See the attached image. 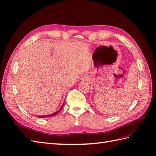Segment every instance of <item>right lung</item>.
<instances>
[{
    "label": "right lung",
    "instance_id": "add662e5",
    "mask_svg": "<svg viewBox=\"0 0 156 156\" xmlns=\"http://www.w3.org/2000/svg\"><path fill=\"white\" fill-rule=\"evenodd\" d=\"M63 106H64V103H62V106L61 107V108H60L57 111H56V112H55V113H52V114H50V115H39V116H37V117H39V118H45V117H49L55 116V115H56L58 113L60 112V111H61V110L62 109Z\"/></svg>",
    "mask_w": 156,
    "mask_h": 156
}]
</instances>
